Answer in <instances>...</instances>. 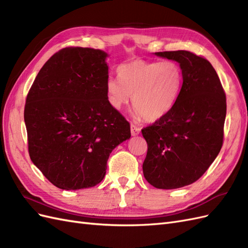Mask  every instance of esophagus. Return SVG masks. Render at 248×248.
Masks as SVG:
<instances>
[{
    "instance_id": "34e87169",
    "label": "esophagus",
    "mask_w": 248,
    "mask_h": 248,
    "mask_svg": "<svg viewBox=\"0 0 248 248\" xmlns=\"http://www.w3.org/2000/svg\"><path fill=\"white\" fill-rule=\"evenodd\" d=\"M139 133H140V128H139V126L132 124H131V134H132V136H136V135H138Z\"/></svg>"
}]
</instances>
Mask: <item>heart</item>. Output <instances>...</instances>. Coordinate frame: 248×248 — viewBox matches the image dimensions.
<instances>
[{
    "label": "heart",
    "mask_w": 248,
    "mask_h": 248,
    "mask_svg": "<svg viewBox=\"0 0 248 248\" xmlns=\"http://www.w3.org/2000/svg\"><path fill=\"white\" fill-rule=\"evenodd\" d=\"M119 80L109 78L106 90L116 109L129 105L146 122H155L171 110L180 95L183 74L174 61L136 59L117 68Z\"/></svg>",
    "instance_id": "obj_1"
}]
</instances>
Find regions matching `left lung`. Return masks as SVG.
Listing matches in <instances>:
<instances>
[{
	"mask_svg": "<svg viewBox=\"0 0 248 248\" xmlns=\"http://www.w3.org/2000/svg\"><path fill=\"white\" fill-rule=\"evenodd\" d=\"M180 63L183 84L171 110L143 128L145 180L158 189H176L199 180L223 142L226 98L211 63L189 51L158 52Z\"/></svg>",
	"mask_w": 248,
	"mask_h": 248,
	"instance_id": "1",
	"label": "left lung"
}]
</instances>
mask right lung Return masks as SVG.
<instances>
[{
  "label": "right lung",
  "mask_w": 248,
  "mask_h": 248,
  "mask_svg": "<svg viewBox=\"0 0 248 248\" xmlns=\"http://www.w3.org/2000/svg\"><path fill=\"white\" fill-rule=\"evenodd\" d=\"M107 56L90 47L62 48L41 67L27 95L30 158L60 189L101 183L111 152L131 137L129 122L108 100Z\"/></svg>",
  "instance_id": "right-lung-1"
}]
</instances>
